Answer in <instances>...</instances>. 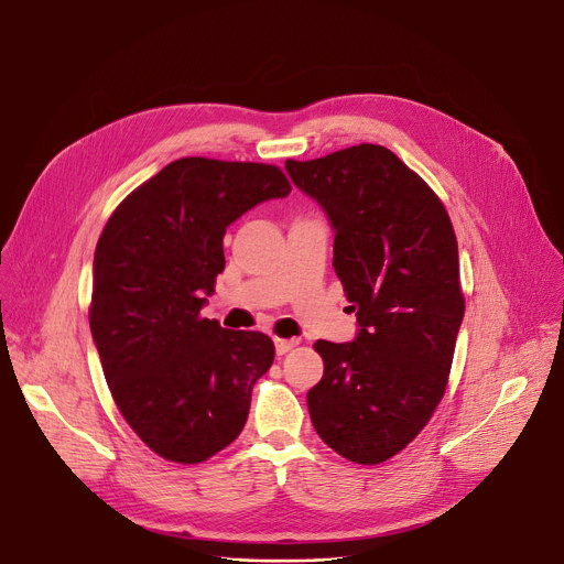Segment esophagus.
I'll return each instance as SVG.
<instances>
[{
	"label": "esophagus",
	"instance_id": "34e87169",
	"mask_svg": "<svg viewBox=\"0 0 564 564\" xmlns=\"http://www.w3.org/2000/svg\"><path fill=\"white\" fill-rule=\"evenodd\" d=\"M274 346H276V355H285V352H290L292 348H296L299 346V341L296 339H274Z\"/></svg>",
	"mask_w": 564,
	"mask_h": 564
}]
</instances>
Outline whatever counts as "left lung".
Returning a JSON list of instances; mask_svg holds the SVG:
<instances>
[{
    "mask_svg": "<svg viewBox=\"0 0 564 564\" xmlns=\"http://www.w3.org/2000/svg\"><path fill=\"white\" fill-rule=\"evenodd\" d=\"M335 227V272L359 321L352 344L318 339L314 431L355 464L406 448L444 397L464 316L457 238L440 196L381 144L285 160Z\"/></svg>",
    "mask_w": 564,
    "mask_h": 564,
    "instance_id": "1",
    "label": "left lung"
}]
</instances>
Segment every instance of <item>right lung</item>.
<instances>
[{"instance_id":"obj_1","label":"right lung","mask_w":564,"mask_h":564,"mask_svg":"<svg viewBox=\"0 0 564 564\" xmlns=\"http://www.w3.org/2000/svg\"><path fill=\"white\" fill-rule=\"evenodd\" d=\"M292 192L276 165L174 160L109 216L96 246L91 335L124 422L160 457L198 464L243 431L274 361L257 330L200 316L229 223Z\"/></svg>"}]
</instances>
